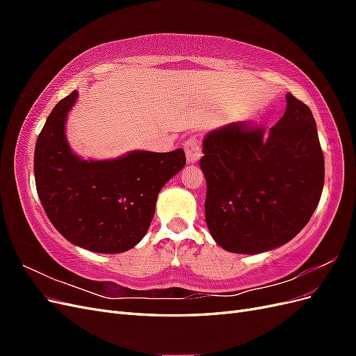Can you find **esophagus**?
<instances>
[{"mask_svg": "<svg viewBox=\"0 0 356 356\" xmlns=\"http://www.w3.org/2000/svg\"><path fill=\"white\" fill-rule=\"evenodd\" d=\"M184 149H186V156L190 163H195L200 157H202V145H200V139L193 135L190 136L186 144H184Z\"/></svg>", "mask_w": 356, "mask_h": 356, "instance_id": "esophagus-1", "label": "esophagus"}]
</instances>
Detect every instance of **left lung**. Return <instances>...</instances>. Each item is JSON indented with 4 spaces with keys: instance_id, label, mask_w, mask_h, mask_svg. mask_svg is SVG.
Masks as SVG:
<instances>
[{
    "instance_id": "1",
    "label": "left lung",
    "mask_w": 356,
    "mask_h": 356,
    "mask_svg": "<svg viewBox=\"0 0 356 356\" xmlns=\"http://www.w3.org/2000/svg\"><path fill=\"white\" fill-rule=\"evenodd\" d=\"M285 98V114L268 131L236 122L204 136V220L230 252L258 254L289 242L319 203L325 163L315 118L296 96Z\"/></svg>"
}]
</instances>
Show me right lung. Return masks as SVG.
Segmentation results:
<instances>
[{"mask_svg": "<svg viewBox=\"0 0 356 356\" xmlns=\"http://www.w3.org/2000/svg\"><path fill=\"white\" fill-rule=\"evenodd\" d=\"M77 95L74 90L56 104L37 138L38 197L51 224L71 243L93 252H124L144 238L159 191L186 165L184 149L81 160L65 139L67 114Z\"/></svg>", "mask_w": 356, "mask_h": 356, "instance_id": "obj_1", "label": "right lung"}]
</instances>
